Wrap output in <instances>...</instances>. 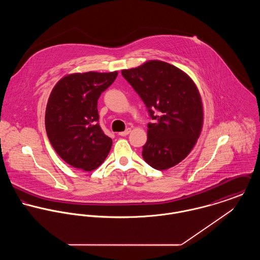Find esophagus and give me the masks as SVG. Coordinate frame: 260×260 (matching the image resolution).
<instances>
[{"label": "esophagus", "mask_w": 260, "mask_h": 260, "mask_svg": "<svg viewBox=\"0 0 260 260\" xmlns=\"http://www.w3.org/2000/svg\"><path fill=\"white\" fill-rule=\"evenodd\" d=\"M130 131H131V129H130V128H128V129H126L125 131L120 132V133H119V135H120V136H127V135L130 133Z\"/></svg>", "instance_id": "obj_1"}]
</instances>
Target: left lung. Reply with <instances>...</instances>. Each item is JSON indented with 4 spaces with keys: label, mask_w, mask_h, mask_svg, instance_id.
I'll list each match as a JSON object with an SVG mask.
<instances>
[{
    "label": "left lung",
    "mask_w": 260,
    "mask_h": 260,
    "mask_svg": "<svg viewBox=\"0 0 260 260\" xmlns=\"http://www.w3.org/2000/svg\"><path fill=\"white\" fill-rule=\"evenodd\" d=\"M148 109V138L143 159L157 170H166L185 159L200 136L203 106L192 79L177 67L151 60L122 70Z\"/></svg>",
    "instance_id": "1"
}]
</instances>
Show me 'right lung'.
<instances>
[{
    "mask_svg": "<svg viewBox=\"0 0 260 260\" xmlns=\"http://www.w3.org/2000/svg\"><path fill=\"white\" fill-rule=\"evenodd\" d=\"M118 72L74 73L53 88L46 108L45 126L57 154L84 171L98 168L110 152L112 139L102 131L97 103Z\"/></svg>",
    "mask_w": 260,
    "mask_h": 260,
    "instance_id": "obj_1",
    "label": "right lung"
}]
</instances>
